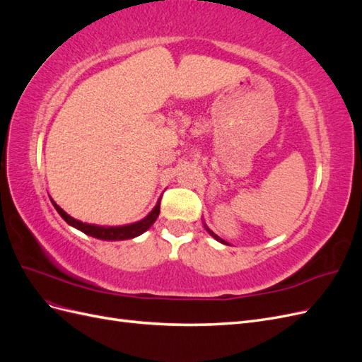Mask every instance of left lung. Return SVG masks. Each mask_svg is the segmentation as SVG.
<instances>
[{
    "mask_svg": "<svg viewBox=\"0 0 362 362\" xmlns=\"http://www.w3.org/2000/svg\"><path fill=\"white\" fill-rule=\"evenodd\" d=\"M206 231H208V233H210V234H211V235H213V237H214V238L217 240V242H221V243H225V242H223V240H222L221 237H217V235H216V234H214L213 231H210V229H208V228H206Z\"/></svg>",
    "mask_w": 362,
    "mask_h": 362,
    "instance_id": "left-lung-1",
    "label": "left lung"
}]
</instances>
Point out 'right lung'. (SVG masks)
Masks as SVG:
<instances>
[{
	"label": "right lung",
	"mask_w": 362,
	"mask_h": 362,
	"mask_svg": "<svg viewBox=\"0 0 362 362\" xmlns=\"http://www.w3.org/2000/svg\"><path fill=\"white\" fill-rule=\"evenodd\" d=\"M54 208H56L57 213L66 221L69 225L74 228L80 229L84 234L92 235L95 238H101V240H127V238H134L140 234H144L146 229L151 228V225L157 221V217L160 214V202L156 205L154 210H152L144 221H139L136 223L125 225V226H100V225H90V223H83L76 218L71 217L69 214L64 213L62 208L52 201Z\"/></svg>",
	"instance_id": "add662e5"
}]
</instances>
